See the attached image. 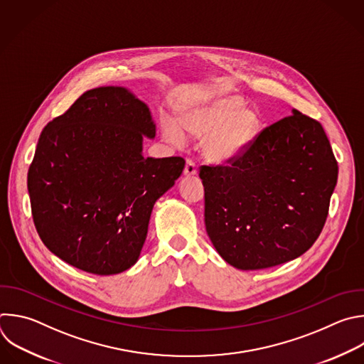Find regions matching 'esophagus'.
<instances>
[{
    "instance_id": "34e87169",
    "label": "esophagus",
    "mask_w": 364,
    "mask_h": 364,
    "mask_svg": "<svg viewBox=\"0 0 364 364\" xmlns=\"http://www.w3.org/2000/svg\"><path fill=\"white\" fill-rule=\"evenodd\" d=\"M197 174V168H196V164L191 161V160H187L186 161V167H184V176L186 177H193Z\"/></svg>"
}]
</instances>
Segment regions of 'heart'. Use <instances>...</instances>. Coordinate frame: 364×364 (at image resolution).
I'll return each instance as SVG.
<instances>
[{
    "instance_id": "1",
    "label": "heart",
    "mask_w": 364,
    "mask_h": 364,
    "mask_svg": "<svg viewBox=\"0 0 364 364\" xmlns=\"http://www.w3.org/2000/svg\"><path fill=\"white\" fill-rule=\"evenodd\" d=\"M262 127L260 112L228 91H208L178 111V123L166 118L161 124L164 139L176 146L186 134L204 139L203 156L217 166L230 164L243 156L256 141Z\"/></svg>"
}]
</instances>
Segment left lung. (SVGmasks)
<instances>
[{
    "mask_svg": "<svg viewBox=\"0 0 364 364\" xmlns=\"http://www.w3.org/2000/svg\"><path fill=\"white\" fill-rule=\"evenodd\" d=\"M337 173L321 124L291 109L230 167H201L214 249L240 270L300 257L323 230Z\"/></svg>",
    "mask_w": 364,
    "mask_h": 364,
    "instance_id": "left-lung-1",
    "label": "left lung"
}]
</instances>
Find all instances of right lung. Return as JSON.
I'll return each mask as SVG.
<instances>
[{"instance_id": "1", "label": "right lung", "mask_w": 364, "mask_h": 364, "mask_svg": "<svg viewBox=\"0 0 364 364\" xmlns=\"http://www.w3.org/2000/svg\"><path fill=\"white\" fill-rule=\"evenodd\" d=\"M144 137H156L151 111L126 87L85 91L46 126L28 194L36 228L58 259L98 276L137 263L153 207L186 164L146 159Z\"/></svg>"}]
</instances>
